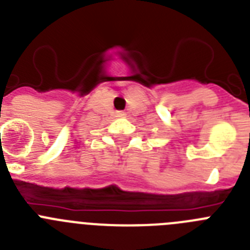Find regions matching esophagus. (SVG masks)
<instances>
[{"label": "esophagus", "instance_id": "esophagus-1", "mask_svg": "<svg viewBox=\"0 0 250 250\" xmlns=\"http://www.w3.org/2000/svg\"><path fill=\"white\" fill-rule=\"evenodd\" d=\"M124 115H125V114H124V112H121V111L118 112V116H124Z\"/></svg>", "mask_w": 250, "mask_h": 250}]
</instances>
